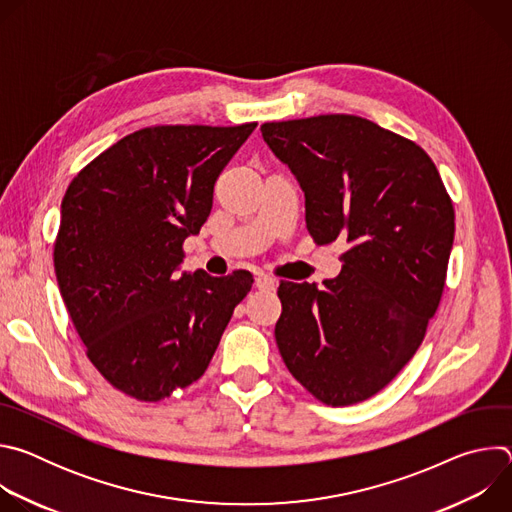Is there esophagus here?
<instances>
[{
  "mask_svg": "<svg viewBox=\"0 0 512 512\" xmlns=\"http://www.w3.org/2000/svg\"><path fill=\"white\" fill-rule=\"evenodd\" d=\"M255 287H257V289L271 291V289H275V287H277V279H275V277H271V275L259 273V275L255 277Z\"/></svg>",
  "mask_w": 512,
  "mask_h": 512,
  "instance_id": "34e87169",
  "label": "esophagus"
}]
</instances>
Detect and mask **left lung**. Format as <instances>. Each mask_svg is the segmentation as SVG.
<instances>
[{
	"label": "left lung",
	"instance_id": "1",
	"mask_svg": "<svg viewBox=\"0 0 512 512\" xmlns=\"http://www.w3.org/2000/svg\"><path fill=\"white\" fill-rule=\"evenodd\" d=\"M306 196L316 245H348L342 271L281 281L275 340L287 371L318 401L344 407L377 395L411 360L440 306L454 206L419 145L356 115L261 125Z\"/></svg>",
	"mask_w": 512,
	"mask_h": 512
}]
</instances>
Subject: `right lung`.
Returning <instances> with one entry per match:
<instances>
[{
    "label": "right lung",
    "instance_id": "1",
    "mask_svg": "<svg viewBox=\"0 0 512 512\" xmlns=\"http://www.w3.org/2000/svg\"><path fill=\"white\" fill-rule=\"evenodd\" d=\"M257 123L156 125L125 135L66 188L54 241L64 306L95 369L156 403L198 381L253 275L178 273L214 182Z\"/></svg>",
    "mask_w": 512,
    "mask_h": 512
}]
</instances>
